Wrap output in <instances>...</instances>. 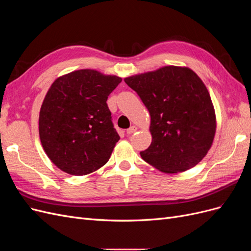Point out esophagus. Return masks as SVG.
I'll use <instances>...</instances> for the list:
<instances>
[{"instance_id":"34e87169","label":"esophagus","mask_w":251,"mask_h":251,"mask_svg":"<svg viewBox=\"0 0 251 251\" xmlns=\"http://www.w3.org/2000/svg\"><path fill=\"white\" fill-rule=\"evenodd\" d=\"M136 131H137V127H136L135 126H130L126 130V134L127 135H131V134H133V133H135Z\"/></svg>"}]
</instances>
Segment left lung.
Returning a JSON list of instances; mask_svg holds the SVG:
<instances>
[{
	"label": "left lung",
	"instance_id": "left-lung-1",
	"mask_svg": "<svg viewBox=\"0 0 251 251\" xmlns=\"http://www.w3.org/2000/svg\"><path fill=\"white\" fill-rule=\"evenodd\" d=\"M151 115V146L144 161L163 173L184 172L198 164L216 134V115L208 91L189 68L166 66L125 78Z\"/></svg>",
	"mask_w": 251,
	"mask_h": 251
}]
</instances>
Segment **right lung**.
I'll return each mask as SVG.
<instances>
[{
  "label": "right lung",
  "instance_id": "right-lung-1",
  "mask_svg": "<svg viewBox=\"0 0 251 251\" xmlns=\"http://www.w3.org/2000/svg\"><path fill=\"white\" fill-rule=\"evenodd\" d=\"M121 78L82 69L58 77L43 101L39 132L44 151L59 170L88 175L108 162L119 140L107 104Z\"/></svg>",
  "mask_w": 251,
  "mask_h": 251
}]
</instances>
